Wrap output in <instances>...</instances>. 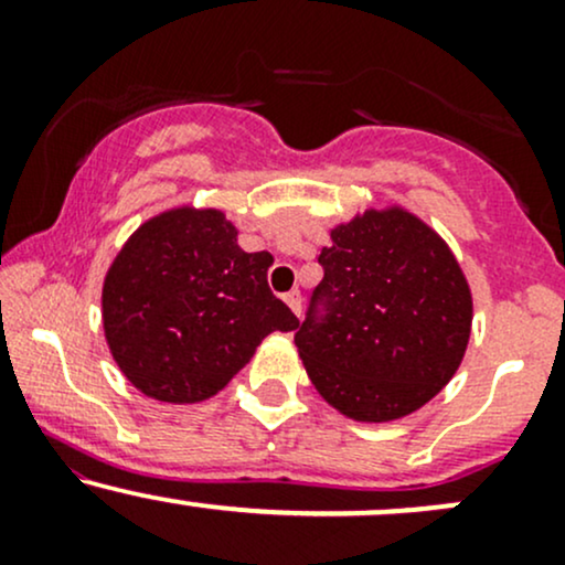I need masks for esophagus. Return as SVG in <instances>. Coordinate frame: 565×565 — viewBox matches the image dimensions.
<instances>
[{
	"label": "esophagus",
	"mask_w": 565,
	"mask_h": 565,
	"mask_svg": "<svg viewBox=\"0 0 565 565\" xmlns=\"http://www.w3.org/2000/svg\"><path fill=\"white\" fill-rule=\"evenodd\" d=\"M284 300H287V305L291 308V313H295V316L302 313V295H300V289L287 291V295H284Z\"/></svg>",
	"instance_id": "obj_1"
}]
</instances>
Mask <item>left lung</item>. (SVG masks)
<instances>
[{
    "instance_id": "1",
    "label": "left lung",
    "mask_w": 565,
    "mask_h": 565,
    "mask_svg": "<svg viewBox=\"0 0 565 565\" xmlns=\"http://www.w3.org/2000/svg\"><path fill=\"white\" fill-rule=\"evenodd\" d=\"M295 345L316 391L355 423L417 412L468 350L472 295L457 257L412 212L366 210L332 231Z\"/></svg>"
}]
</instances>
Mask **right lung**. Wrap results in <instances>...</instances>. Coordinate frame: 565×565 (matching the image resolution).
<instances>
[{
  "label": "right lung",
  "instance_id": "obj_1",
  "mask_svg": "<svg viewBox=\"0 0 565 565\" xmlns=\"http://www.w3.org/2000/svg\"><path fill=\"white\" fill-rule=\"evenodd\" d=\"M220 210L161 212L103 281V329L125 377L164 404L212 398L270 332L300 327L268 287V252H244Z\"/></svg>",
  "mask_w": 565,
  "mask_h": 565
}]
</instances>
